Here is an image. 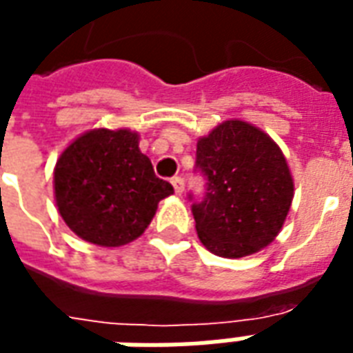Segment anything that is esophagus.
Wrapping results in <instances>:
<instances>
[{"mask_svg":"<svg viewBox=\"0 0 353 353\" xmlns=\"http://www.w3.org/2000/svg\"><path fill=\"white\" fill-rule=\"evenodd\" d=\"M172 185H174V190H176V194H181L185 189V183H183V177H172Z\"/></svg>","mask_w":353,"mask_h":353,"instance_id":"34e87169","label":"esophagus"}]
</instances>
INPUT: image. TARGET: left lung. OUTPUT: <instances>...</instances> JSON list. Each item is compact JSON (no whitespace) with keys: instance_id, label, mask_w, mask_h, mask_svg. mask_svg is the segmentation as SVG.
<instances>
[{"instance_id":"left-lung-1","label":"left lung","mask_w":353,"mask_h":353,"mask_svg":"<svg viewBox=\"0 0 353 353\" xmlns=\"http://www.w3.org/2000/svg\"><path fill=\"white\" fill-rule=\"evenodd\" d=\"M196 170L208 181L205 196L192 202L205 249L216 256L243 258L279 236L294 198V179L281 148L263 130L241 119L224 121L198 140Z\"/></svg>"}]
</instances>
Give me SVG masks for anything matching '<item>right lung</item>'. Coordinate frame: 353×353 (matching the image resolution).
<instances>
[{
  "label": "right lung",
  "mask_w": 353,
  "mask_h": 353,
  "mask_svg": "<svg viewBox=\"0 0 353 353\" xmlns=\"http://www.w3.org/2000/svg\"><path fill=\"white\" fill-rule=\"evenodd\" d=\"M138 140L129 129H93L57 159V211L78 237L101 247L134 241L150 226L159 202L174 192L155 176Z\"/></svg>",
  "instance_id": "1"
}]
</instances>
